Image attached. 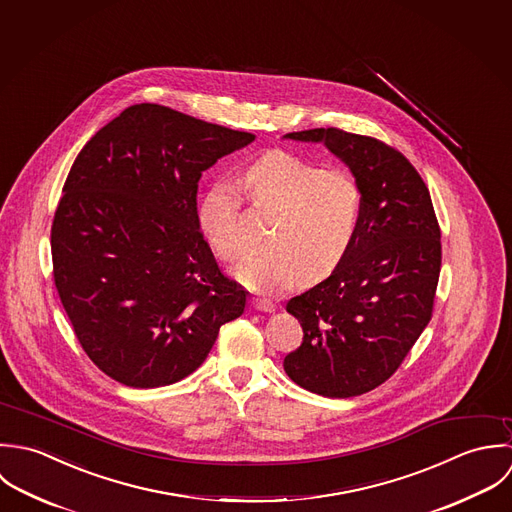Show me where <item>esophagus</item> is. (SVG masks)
Returning a JSON list of instances; mask_svg holds the SVG:
<instances>
[{
    "label": "esophagus",
    "instance_id": "esophagus-1",
    "mask_svg": "<svg viewBox=\"0 0 512 512\" xmlns=\"http://www.w3.org/2000/svg\"><path fill=\"white\" fill-rule=\"evenodd\" d=\"M251 307L259 312H275V305L269 301H261V299H251Z\"/></svg>",
    "mask_w": 512,
    "mask_h": 512
}]
</instances>
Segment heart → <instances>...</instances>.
I'll return each instance as SVG.
<instances>
[{
  "label": "heart",
  "instance_id": "obj_1",
  "mask_svg": "<svg viewBox=\"0 0 512 512\" xmlns=\"http://www.w3.org/2000/svg\"><path fill=\"white\" fill-rule=\"evenodd\" d=\"M253 207L273 215L267 251L239 269L253 291L275 295L301 279H326L348 255L360 225L362 192L344 168H316L305 160L271 152L243 176ZM241 200L227 180L215 182L200 204L198 221L211 249L223 261H239L247 243L239 227Z\"/></svg>",
  "mask_w": 512,
  "mask_h": 512
}]
</instances>
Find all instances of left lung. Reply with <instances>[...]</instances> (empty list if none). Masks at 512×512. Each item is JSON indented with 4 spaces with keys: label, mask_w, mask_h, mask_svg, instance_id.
Here are the masks:
<instances>
[{
    "label": "left lung",
    "mask_w": 512,
    "mask_h": 512,
    "mask_svg": "<svg viewBox=\"0 0 512 512\" xmlns=\"http://www.w3.org/2000/svg\"><path fill=\"white\" fill-rule=\"evenodd\" d=\"M320 142L362 192L356 239L328 279L291 299L303 344L287 376L324 398H354L384 384L431 320L441 269V231L417 170L388 144L338 128L285 134Z\"/></svg>",
    "instance_id": "8db88e82"
}]
</instances>
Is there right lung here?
Returning <instances> with one entry per match:
<instances>
[{"instance_id":"1","label":"right lung","mask_w":512,"mask_h":512,"mask_svg":"<svg viewBox=\"0 0 512 512\" xmlns=\"http://www.w3.org/2000/svg\"><path fill=\"white\" fill-rule=\"evenodd\" d=\"M255 134L134 104L79 152L51 229L53 277L87 356L130 388L204 364L247 305L200 231L198 182Z\"/></svg>"}]
</instances>
